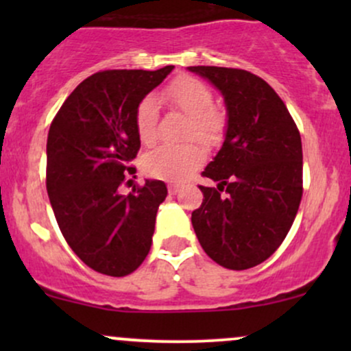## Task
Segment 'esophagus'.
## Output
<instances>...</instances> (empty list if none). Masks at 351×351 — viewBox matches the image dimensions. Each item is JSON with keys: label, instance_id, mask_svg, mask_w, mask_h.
<instances>
[{"label": "esophagus", "instance_id": "obj_1", "mask_svg": "<svg viewBox=\"0 0 351 351\" xmlns=\"http://www.w3.org/2000/svg\"><path fill=\"white\" fill-rule=\"evenodd\" d=\"M180 189H181L180 184H175V183L168 184V191H170V195H176V193H180Z\"/></svg>", "mask_w": 351, "mask_h": 351}]
</instances>
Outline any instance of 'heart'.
Masks as SVG:
<instances>
[{
	"label": "heart",
	"instance_id": "heart-1",
	"mask_svg": "<svg viewBox=\"0 0 351 351\" xmlns=\"http://www.w3.org/2000/svg\"><path fill=\"white\" fill-rule=\"evenodd\" d=\"M167 97L191 120L188 136L203 142H215L223 134V117L213 108V94L206 84L195 77H178L167 90ZM136 134L145 145H152L158 135V104L148 95L135 112ZM204 160V150L198 143L163 145L143 158V168L153 178L181 181L188 178Z\"/></svg>",
	"mask_w": 351,
	"mask_h": 351
}]
</instances>
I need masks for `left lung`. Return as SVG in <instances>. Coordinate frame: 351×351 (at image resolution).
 <instances>
[{
	"label": "left lung",
	"instance_id": "1",
	"mask_svg": "<svg viewBox=\"0 0 351 351\" xmlns=\"http://www.w3.org/2000/svg\"><path fill=\"white\" fill-rule=\"evenodd\" d=\"M221 92L226 134L191 213L201 247L215 263L244 271L271 257L287 236L302 199V140L276 90L251 72L193 66Z\"/></svg>",
	"mask_w": 351,
	"mask_h": 351
}]
</instances>
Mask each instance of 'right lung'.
<instances>
[{"label":"right lung","mask_w":351,"mask_h":351,"mask_svg":"<svg viewBox=\"0 0 351 351\" xmlns=\"http://www.w3.org/2000/svg\"><path fill=\"white\" fill-rule=\"evenodd\" d=\"M173 69L97 72L74 88L51 123L46 186L52 211L72 251L106 276H128L152 247L167 184L145 180L128 195L119 186L140 150L136 107Z\"/></svg>","instance_id":"obj_1"}]
</instances>
